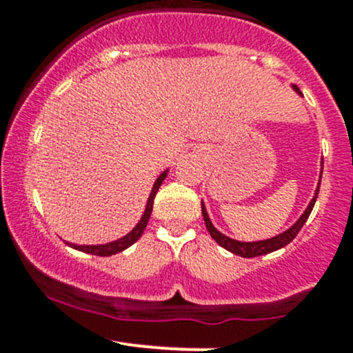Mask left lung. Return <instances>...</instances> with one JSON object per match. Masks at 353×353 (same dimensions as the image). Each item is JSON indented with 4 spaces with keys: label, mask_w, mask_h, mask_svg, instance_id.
<instances>
[{
    "label": "left lung",
    "mask_w": 353,
    "mask_h": 353,
    "mask_svg": "<svg viewBox=\"0 0 353 353\" xmlns=\"http://www.w3.org/2000/svg\"><path fill=\"white\" fill-rule=\"evenodd\" d=\"M294 88L299 92V88L295 87V85H294ZM319 184H321V181H319ZM318 193H319V188L316 190L314 198L311 199V203H309V206L305 208V212L302 213L301 219L295 222V225H292L290 229L285 230L283 234H280V236L272 237V239H266V241H258V243H239V241H234V239H230V237L223 236V234H220L219 230L212 225V222H210V219H208V213H206L203 203H201V212H203V219H205V225H206V229H208L210 236H212L220 245H222V248H225L227 251L234 252V254L243 256V258H256V256H263V254H268V252L276 251V249L283 248V245H287L288 243H292V241L295 239V236L301 232V229H302V225L305 223V220H307L309 215H311L312 206H314L316 198H318Z\"/></svg>",
    "instance_id": "obj_1"
}]
</instances>
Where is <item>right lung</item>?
<instances>
[{
    "label": "right lung",
    "mask_w": 353,
    "mask_h": 353,
    "mask_svg": "<svg viewBox=\"0 0 353 353\" xmlns=\"http://www.w3.org/2000/svg\"><path fill=\"white\" fill-rule=\"evenodd\" d=\"M165 176H167V172L160 174L159 179L155 181L154 188H152L150 196H148L147 208H145L143 216H141V220H140V222H138V225L134 227V229L131 230V232L128 234V236H124L123 239L114 241V243H109V244H102V245H77V244H70L71 248L80 249V251L88 252V254H94V256H110V254H116V252L124 251V249L130 248L131 244L137 243V241L140 239V237H141V234H143L145 227H147L148 219H150L152 208H154V199H155V194H157V191H159V188H160V184H162V181L165 179Z\"/></svg>",
    "instance_id": "add662e5"
}]
</instances>
